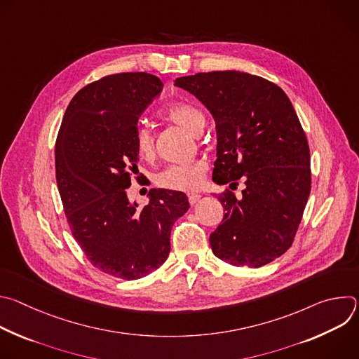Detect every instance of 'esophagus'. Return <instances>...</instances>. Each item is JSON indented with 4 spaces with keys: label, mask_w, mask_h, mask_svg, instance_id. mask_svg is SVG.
<instances>
[{
    "label": "esophagus",
    "mask_w": 359,
    "mask_h": 359,
    "mask_svg": "<svg viewBox=\"0 0 359 359\" xmlns=\"http://www.w3.org/2000/svg\"><path fill=\"white\" fill-rule=\"evenodd\" d=\"M200 197H201V194H198V193H187V198H189V203L191 204V206L194 203L198 201Z\"/></svg>",
    "instance_id": "34e87169"
}]
</instances>
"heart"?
Returning a JSON list of instances; mask_svg holds the SVG:
<instances>
[{"instance_id":"heart-1","label":"heart","mask_w":359,"mask_h":359,"mask_svg":"<svg viewBox=\"0 0 359 359\" xmlns=\"http://www.w3.org/2000/svg\"><path fill=\"white\" fill-rule=\"evenodd\" d=\"M162 115L165 119L179 125L193 135H196L198 128L204 123L203 112L187 102H177V104L168 107ZM135 149L137 156L143 161H151L155 158V142H153L151 132L143 125H139L135 132ZM208 169V162L201 158L180 165H169L155 176V183L168 190H196L204 182Z\"/></svg>"}]
</instances>
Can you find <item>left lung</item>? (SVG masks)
<instances>
[{
    "mask_svg": "<svg viewBox=\"0 0 359 359\" xmlns=\"http://www.w3.org/2000/svg\"><path fill=\"white\" fill-rule=\"evenodd\" d=\"M175 85L193 93L215 118L217 159L213 180L245 189L217 197L226 215L210 234L220 260L262 267L292 244L311 190L310 147L285 92L240 71L182 76Z\"/></svg>",
    "mask_w": 359,
    "mask_h": 359,
    "instance_id": "1",
    "label": "left lung"
}]
</instances>
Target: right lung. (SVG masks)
<instances>
[{
	"label": "right lung",
	"mask_w": 359,
	"mask_h": 359,
	"mask_svg": "<svg viewBox=\"0 0 359 359\" xmlns=\"http://www.w3.org/2000/svg\"><path fill=\"white\" fill-rule=\"evenodd\" d=\"M162 88L146 72L83 86L69 102L55 143L57 183L72 236L93 267L122 280L142 278L166 262L172 227L189 209L182 191L151 189L140 209L126 194L139 161V116Z\"/></svg>",
	"instance_id": "add662e5"
}]
</instances>
